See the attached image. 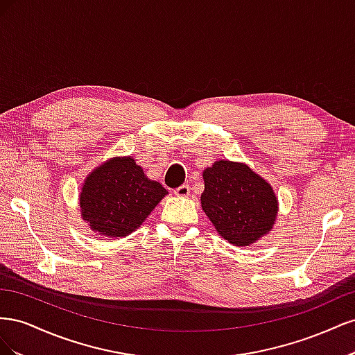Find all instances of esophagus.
Returning a JSON list of instances; mask_svg holds the SVG:
<instances>
[{"instance_id":"34e87169","label":"esophagus","mask_w":355,"mask_h":355,"mask_svg":"<svg viewBox=\"0 0 355 355\" xmlns=\"http://www.w3.org/2000/svg\"><path fill=\"white\" fill-rule=\"evenodd\" d=\"M175 196L176 197H188L189 196V185L185 184V185H180L179 188H176Z\"/></svg>"}]
</instances>
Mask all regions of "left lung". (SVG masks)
I'll list each match as a JSON object with an SVG mask.
<instances>
[{
    "label": "left lung",
    "instance_id": "left-lung-1",
    "mask_svg": "<svg viewBox=\"0 0 355 355\" xmlns=\"http://www.w3.org/2000/svg\"><path fill=\"white\" fill-rule=\"evenodd\" d=\"M202 179L201 207L222 239L244 247L272 230L277 196L249 166L219 159L202 171Z\"/></svg>",
    "mask_w": 355,
    "mask_h": 355
}]
</instances>
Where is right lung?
<instances>
[{
  "instance_id": "add662e5",
  "label": "right lung",
  "mask_w": 355,
  "mask_h": 355,
  "mask_svg": "<svg viewBox=\"0 0 355 355\" xmlns=\"http://www.w3.org/2000/svg\"><path fill=\"white\" fill-rule=\"evenodd\" d=\"M167 191L148 179L133 157H114L85 178L80 192L81 216L103 237H127L151 214Z\"/></svg>"
}]
</instances>
